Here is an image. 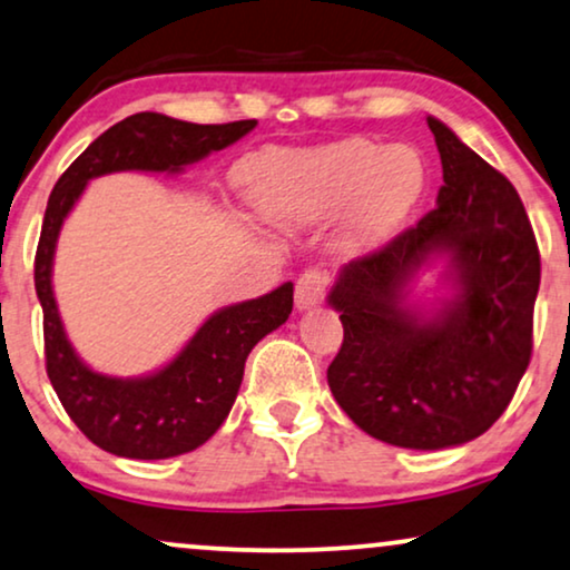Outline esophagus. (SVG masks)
<instances>
[{
	"label": "esophagus",
	"instance_id": "1",
	"mask_svg": "<svg viewBox=\"0 0 570 570\" xmlns=\"http://www.w3.org/2000/svg\"><path fill=\"white\" fill-rule=\"evenodd\" d=\"M324 287H327V272L320 267H308L295 283V306L301 312L316 306L324 298Z\"/></svg>",
	"mask_w": 570,
	"mask_h": 570
}]
</instances>
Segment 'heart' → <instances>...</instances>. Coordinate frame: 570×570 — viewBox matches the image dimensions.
I'll return each mask as SVG.
<instances>
[{
	"label": "heart",
	"instance_id": "1",
	"mask_svg": "<svg viewBox=\"0 0 570 570\" xmlns=\"http://www.w3.org/2000/svg\"><path fill=\"white\" fill-rule=\"evenodd\" d=\"M258 209L283 225H312L348 209L345 243L364 248L395 230L426 188V161L409 144L366 138L303 151H267L243 169Z\"/></svg>",
	"mask_w": 570,
	"mask_h": 570
}]
</instances>
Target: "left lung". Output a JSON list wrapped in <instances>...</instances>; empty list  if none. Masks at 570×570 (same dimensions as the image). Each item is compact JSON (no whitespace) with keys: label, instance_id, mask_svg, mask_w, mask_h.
<instances>
[{"label":"left lung","instance_id":"8db88e82","mask_svg":"<svg viewBox=\"0 0 570 570\" xmlns=\"http://www.w3.org/2000/svg\"><path fill=\"white\" fill-rule=\"evenodd\" d=\"M438 206L387 246L340 269L330 306L343 345L327 368L340 409L372 438L442 450L479 438L513 401L531 358L539 248L519 194L445 122ZM442 255L454 295L434 313L404 303Z\"/></svg>","mask_w":570,"mask_h":570}]
</instances>
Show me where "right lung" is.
I'll use <instances>...</instances> for the list:
<instances>
[{"mask_svg": "<svg viewBox=\"0 0 570 570\" xmlns=\"http://www.w3.org/2000/svg\"><path fill=\"white\" fill-rule=\"evenodd\" d=\"M254 128L256 120L196 125L159 112L130 115L101 132L51 190L33 267L43 308L47 374L78 430L107 453L159 461L204 445L233 409L250 348L291 316L293 283L219 308L159 372L136 380L107 376L80 361L59 320L51 262L62 222L94 177L125 169L180 173Z\"/></svg>", "mask_w": 570, "mask_h": 570, "instance_id": "add662e5", "label": "right lung"}]
</instances>
